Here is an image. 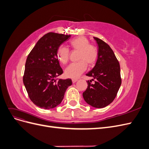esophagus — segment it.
Instances as JSON below:
<instances>
[{
	"mask_svg": "<svg viewBox=\"0 0 149 149\" xmlns=\"http://www.w3.org/2000/svg\"><path fill=\"white\" fill-rule=\"evenodd\" d=\"M78 81L77 79H72V82H73V83H76V81Z\"/></svg>",
	"mask_w": 149,
	"mask_h": 149,
	"instance_id": "obj_1",
	"label": "esophagus"
}]
</instances>
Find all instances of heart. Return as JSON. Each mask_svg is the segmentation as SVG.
<instances>
[{"label":"heart","mask_w":149,"mask_h":149,"mask_svg":"<svg viewBox=\"0 0 149 149\" xmlns=\"http://www.w3.org/2000/svg\"><path fill=\"white\" fill-rule=\"evenodd\" d=\"M70 45L72 49L79 52L78 56L79 61L70 65L65 72L67 77L75 79L86 71L87 64L93 66L96 63L98 58V50L96 47L90 45L88 39L83 36L72 40ZM56 54L58 60L61 63H67L70 56L68 49L61 45L58 48Z\"/></svg>","instance_id":"heart-1"}]
</instances>
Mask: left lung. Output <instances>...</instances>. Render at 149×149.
Returning a JSON list of instances; mask_svg holds the SVG:
<instances>
[{"label": "left lung", "instance_id": "1", "mask_svg": "<svg viewBox=\"0 0 149 149\" xmlns=\"http://www.w3.org/2000/svg\"><path fill=\"white\" fill-rule=\"evenodd\" d=\"M98 47V58L86 76L95 79L88 81L83 93L84 101L96 108L104 107L114 101L121 84L120 65L111 48L102 40L94 37Z\"/></svg>", "mask_w": 149, "mask_h": 149}]
</instances>
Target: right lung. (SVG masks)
Segmentation results:
<instances>
[{"label": "right lung", "mask_w": 149, "mask_h": 149, "mask_svg": "<svg viewBox=\"0 0 149 149\" xmlns=\"http://www.w3.org/2000/svg\"><path fill=\"white\" fill-rule=\"evenodd\" d=\"M71 35L49 32L40 38L28 55L23 81L31 101L45 109L58 106L66 89L72 84L70 79L56 78L63 73L56 51Z\"/></svg>", "instance_id": "1"}]
</instances>
